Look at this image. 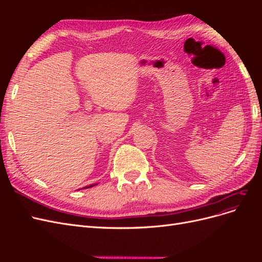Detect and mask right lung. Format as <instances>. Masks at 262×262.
I'll return each mask as SVG.
<instances>
[{"label": "right lung", "instance_id": "right-lung-1", "mask_svg": "<svg viewBox=\"0 0 262 262\" xmlns=\"http://www.w3.org/2000/svg\"><path fill=\"white\" fill-rule=\"evenodd\" d=\"M93 186H95V185H91V186H87V187H85V188H91V187H93ZM85 188H83V189H85Z\"/></svg>", "mask_w": 262, "mask_h": 262}]
</instances>
